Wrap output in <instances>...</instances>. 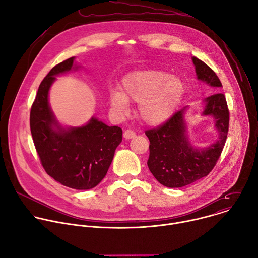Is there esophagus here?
<instances>
[{"mask_svg":"<svg viewBox=\"0 0 258 258\" xmlns=\"http://www.w3.org/2000/svg\"><path fill=\"white\" fill-rule=\"evenodd\" d=\"M123 137L126 139V140H130V139H133L136 137V133L132 130H126L124 133H123Z\"/></svg>","mask_w":258,"mask_h":258,"instance_id":"34e87169","label":"esophagus"}]
</instances>
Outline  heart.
Returning <instances> with one entry per match:
<instances>
[{"label":"heart","mask_w":258,"mask_h":258,"mask_svg":"<svg viewBox=\"0 0 258 258\" xmlns=\"http://www.w3.org/2000/svg\"><path fill=\"white\" fill-rule=\"evenodd\" d=\"M185 94L182 80L162 70H139L128 73L122 81V92L110 95L111 105L124 111L128 101L139 104L140 118L156 125L167 120L176 110Z\"/></svg>","instance_id":"heart-1"}]
</instances>
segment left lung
<instances>
[{
  "label": "left lung",
  "mask_w": 258,
  "mask_h": 258,
  "mask_svg": "<svg viewBox=\"0 0 258 258\" xmlns=\"http://www.w3.org/2000/svg\"><path fill=\"white\" fill-rule=\"evenodd\" d=\"M199 81L207 84L215 94L204 99L203 115L215 119L218 139L207 148H194L187 136L183 115L187 107L176 111L157 127L146 131L150 141L147 164L154 177L168 188H180L206 176L215 166L225 147L229 132L230 113L226 97L220 93L222 83L215 72L203 61L192 58Z\"/></svg>",
  "instance_id": "left-lung-1"
}]
</instances>
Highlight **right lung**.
<instances>
[{
    "instance_id": "1",
    "label": "right lung",
    "mask_w": 258,
    "mask_h": 258,
    "mask_svg": "<svg viewBox=\"0 0 258 258\" xmlns=\"http://www.w3.org/2000/svg\"><path fill=\"white\" fill-rule=\"evenodd\" d=\"M75 57L54 66L41 83L30 109V132L46 172L71 189L89 190L106 175L122 130L92 117L84 126L63 128L49 105V90L60 73L78 68Z\"/></svg>"
}]
</instances>
